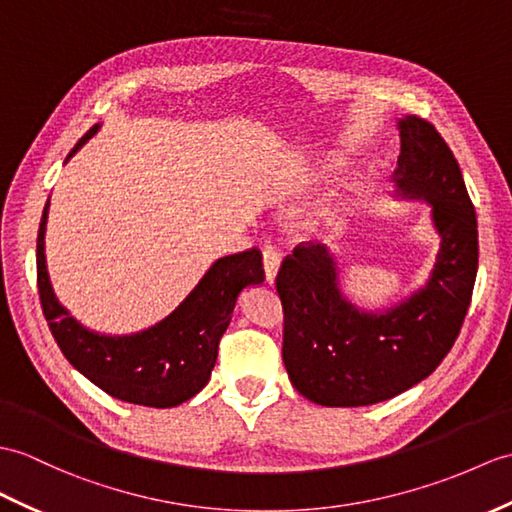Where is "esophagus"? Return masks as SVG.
Masks as SVG:
<instances>
[{
    "mask_svg": "<svg viewBox=\"0 0 512 512\" xmlns=\"http://www.w3.org/2000/svg\"><path fill=\"white\" fill-rule=\"evenodd\" d=\"M279 264H281V255L275 246H266L264 248V272H266V281L275 283L277 272H279Z\"/></svg>",
    "mask_w": 512,
    "mask_h": 512,
    "instance_id": "obj_1",
    "label": "esophagus"
}]
</instances>
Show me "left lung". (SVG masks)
<instances>
[{"mask_svg":"<svg viewBox=\"0 0 512 512\" xmlns=\"http://www.w3.org/2000/svg\"><path fill=\"white\" fill-rule=\"evenodd\" d=\"M395 183L425 198L441 235L423 290L382 314L360 312L338 288L325 246L303 242L283 259V364L292 386L318 406L358 408L397 397L432 375L460 334L478 272V220L460 165L434 124L399 122Z\"/></svg>","mask_w":512,"mask_h":512,"instance_id":"left-lung-1","label":"left lung"}]
</instances>
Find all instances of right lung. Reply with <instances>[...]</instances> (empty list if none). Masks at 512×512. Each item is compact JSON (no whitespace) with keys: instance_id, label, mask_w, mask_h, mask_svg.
<instances>
[{"instance_id":"right-lung-1","label":"right lung","mask_w":512,"mask_h":512,"mask_svg":"<svg viewBox=\"0 0 512 512\" xmlns=\"http://www.w3.org/2000/svg\"><path fill=\"white\" fill-rule=\"evenodd\" d=\"M98 128L95 124L69 157H74ZM47 209L50 200L43 209L37 237V285L43 316L69 364L106 395L137 406L174 408L192 399L209 382L237 294L246 285L264 281L261 253L248 248L218 259L187 299L154 327L130 336H102L69 316L52 292L43 253Z\"/></svg>"}]
</instances>
